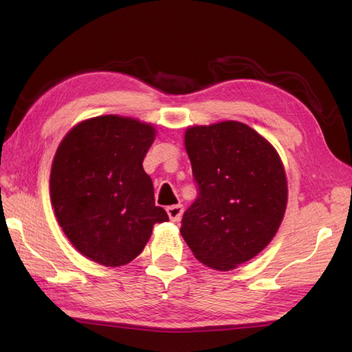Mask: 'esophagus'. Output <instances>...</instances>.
<instances>
[{
    "instance_id": "obj_1",
    "label": "esophagus",
    "mask_w": 352,
    "mask_h": 352,
    "mask_svg": "<svg viewBox=\"0 0 352 352\" xmlns=\"http://www.w3.org/2000/svg\"><path fill=\"white\" fill-rule=\"evenodd\" d=\"M166 212H168L169 219H170L172 222H177V221H180V218L183 216L184 208H183V206H182V204L169 206V207L166 208Z\"/></svg>"
}]
</instances>
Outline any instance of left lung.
<instances>
[{
    "mask_svg": "<svg viewBox=\"0 0 352 352\" xmlns=\"http://www.w3.org/2000/svg\"><path fill=\"white\" fill-rule=\"evenodd\" d=\"M184 146L198 198L180 233L201 263L231 271L263 251L287 206V180L276 149L246 124L222 121L186 130Z\"/></svg>",
    "mask_w": 352,
    "mask_h": 352,
    "instance_id": "1",
    "label": "left lung"
}]
</instances>
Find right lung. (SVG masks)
I'll use <instances>...</instances> for the list:
<instances>
[{
  "label": "right lung",
  "mask_w": 352,
  "mask_h": 352,
  "mask_svg": "<svg viewBox=\"0 0 352 352\" xmlns=\"http://www.w3.org/2000/svg\"><path fill=\"white\" fill-rule=\"evenodd\" d=\"M154 139L151 124L104 115L72 126L57 148L51 204L65 236L95 263H130L154 223L169 221L155 206L153 182L142 166Z\"/></svg>",
  "instance_id": "1"
}]
</instances>
